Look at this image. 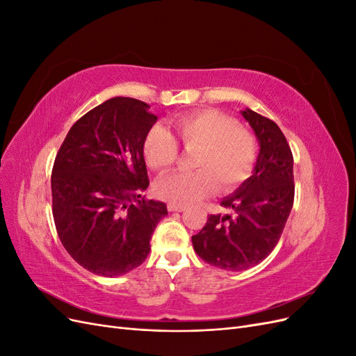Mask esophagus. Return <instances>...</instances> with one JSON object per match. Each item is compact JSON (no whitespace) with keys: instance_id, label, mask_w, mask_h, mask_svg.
Here are the masks:
<instances>
[{"instance_id":"1","label":"esophagus","mask_w":356,"mask_h":356,"mask_svg":"<svg viewBox=\"0 0 356 356\" xmlns=\"http://www.w3.org/2000/svg\"><path fill=\"white\" fill-rule=\"evenodd\" d=\"M186 209L184 204H178V203H168V211L169 212H182Z\"/></svg>"}]
</instances>
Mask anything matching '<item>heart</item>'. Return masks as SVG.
I'll use <instances>...</instances> for the list:
<instances>
[{"instance_id": "1", "label": "heart", "mask_w": 356, "mask_h": 356, "mask_svg": "<svg viewBox=\"0 0 356 356\" xmlns=\"http://www.w3.org/2000/svg\"><path fill=\"white\" fill-rule=\"evenodd\" d=\"M174 127L187 152L198 149L193 157V168L197 170L160 178L156 182L160 199L188 204L212 195L217 182L221 190H230L251 175L257 141L233 117L202 110L181 115ZM143 153L149 168L166 170L177 161L179 147L169 129L156 124L145 134Z\"/></svg>"}]
</instances>
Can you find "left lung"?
I'll use <instances>...</instances> for the list:
<instances>
[{
  "label": "left lung",
  "mask_w": 356,
  "mask_h": 356,
  "mask_svg": "<svg viewBox=\"0 0 356 356\" xmlns=\"http://www.w3.org/2000/svg\"><path fill=\"white\" fill-rule=\"evenodd\" d=\"M241 114L260 144L254 174L221 200L232 215H209L191 238L203 261L232 272L246 270L275 250L294 203V159L285 135L270 118L250 108Z\"/></svg>",
  "instance_id": "obj_1"
}]
</instances>
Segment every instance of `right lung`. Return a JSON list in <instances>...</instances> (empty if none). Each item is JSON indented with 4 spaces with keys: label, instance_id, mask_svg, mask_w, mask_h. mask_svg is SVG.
Masks as SVG:
<instances>
[{
    "label": "right lung",
    "instance_id": "add662e5",
    "mask_svg": "<svg viewBox=\"0 0 356 356\" xmlns=\"http://www.w3.org/2000/svg\"><path fill=\"white\" fill-rule=\"evenodd\" d=\"M149 105L111 98L72 124L51 170L53 220L63 248L86 270L122 276L148 257L149 239L166 217L163 202L145 200L143 153L157 122Z\"/></svg>",
    "mask_w": 356,
    "mask_h": 356
}]
</instances>
